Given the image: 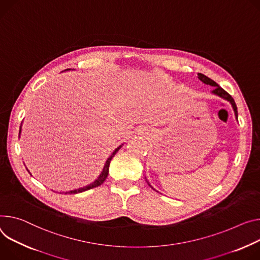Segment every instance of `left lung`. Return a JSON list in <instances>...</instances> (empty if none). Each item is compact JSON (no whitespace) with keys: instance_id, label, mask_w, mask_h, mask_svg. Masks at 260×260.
I'll list each match as a JSON object with an SVG mask.
<instances>
[{"instance_id":"left-lung-1","label":"left lung","mask_w":260,"mask_h":260,"mask_svg":"<svg viewBox=\"0 0 260 260\" xmlns=\"http://www.w3.org/2000/svg\"><path fill=\"white\" fill-rule=\"evenodd\" d=\"M198 79H199L200 81H202L203 83L207 84V85L214 86L215 89L212 90V93H215V94H217V95H219L220 98H222V99H224V100L230 102V104H231L232 107H233V110H234V113H235V117L238 118V108H237V105H235L234 100L232 99V96L230 95V94H229L228 92H226L223 88H221L215 81H212L211 79L207 78L206 76H204V75H202V74H198ZM149 185H150V184H149ZM150 186H151V185H150Z\"/></svg>"}]
</instances>
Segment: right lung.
<instances>
[{"mask_svg":"<svg viewBox=\"0 0 260 260\" xmlns=\"http://www.w3.org/2000/svg\"><path fill=\"white\" fill-rule=\"evenodd\" d=\"M120 147H121V146L117 147V148L114 150V152L111 154V156L108 158V160H107V162H106V165H105V167H104V170H103L102 174L99 176V178H98L95 181L92 182L91 184H89V185H87V186H84V187L79 188V190L70 191V192H67V193H65V194H78V193H81V192H84V191L90 190V188H92V187H96V186L101 185V184L106 180V178H107V176H108V173H109V166H110L111 159H112V158H113V156L116 154V152L120 149Z\"/></svg>","mask_w":260,"mask_h":260,"instance_id":"right-lung-1","label":"right lung"}]
</instances>
